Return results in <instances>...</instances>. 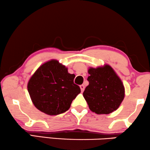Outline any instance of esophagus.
Returning a JSON list of instances; mask_svg holds the SVG:
<instances>
[{
    "label": "esophagus",
    "mask_w": 150,
    "mask_h": 150,
    "mask_svg": "<svg viewBox=\"0 0 150 150\" xmlns=\"http://www.w3.org/2000/svg\"><path fill=\"white\" fill-rule=\"evenodd\" d=\"M80 89H81L82 92H83L84 90V86L83 85V84H81V85L80 86Z\"/></svg>",
    "instance_id": "34e87169"
}]
</instances>
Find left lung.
I'll return each instance as SVG.
<instances>
[{"label": "left lung", "mask_w": 150, "mask_h": 150, "mask_svg": "<svg viewBox=\"0 0 150 150\" xmlns=\"http://www.w3.org/2000/svg\"><path fill=\"white\" fill-rule=\"evenodd\" d=\"M83 96L91 111L108 114L118 108L125 97V87L121 80L108 65L90 68Z\"/></svg>", "instance_id": "left-lung-1"}]
</instances>
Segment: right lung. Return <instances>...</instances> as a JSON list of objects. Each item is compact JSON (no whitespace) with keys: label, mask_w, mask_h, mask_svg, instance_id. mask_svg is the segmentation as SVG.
Here are the masks:
<instances>
[{"label":"right lung","mask_w":150,"mask_h":150,"mask_svg":"<svg viewBox=\"0 0 150 150\" xmlns=\"http://www.w3.org/2000/svg\"><path fill=\"white\" fill-rule=\"evenodd\" d=\"M74 74H69L64 66L56 60L45 63L30 79L28 91L35 107L49 115L62 114L80 93L74 83Z\"/></svg>","instance_id":"1"}]
</instances>
